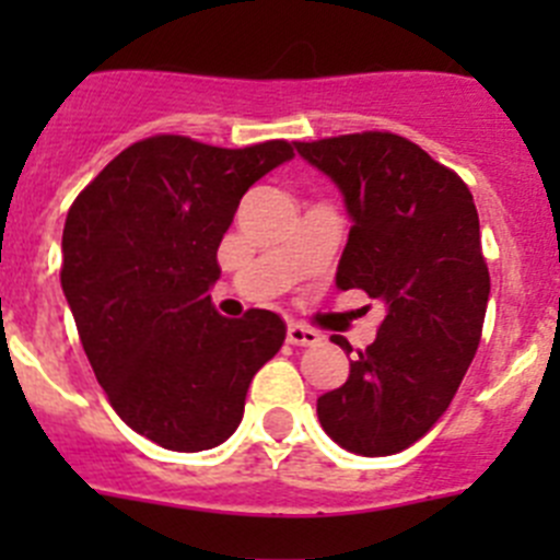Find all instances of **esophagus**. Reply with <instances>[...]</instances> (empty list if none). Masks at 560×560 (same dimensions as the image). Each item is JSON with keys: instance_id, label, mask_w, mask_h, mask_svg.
I'll use <instances>...</instances> for the list:
<instances>
[{"instance_id": "esophagus-1", "label": "esophagus", "mask_w": 560, "mask_h": 560, "mask_svg": "<svg viewBox=\"0 0 560 560\" xmlns=\"http://www.w3.org/2000/svg\"><path fill=\"white\" fill-rule=\"evenodd\" d=\"M285 339H289V345L311 348V345H319V339H323V336L316 334L314 328H305V325H300V323H291L289 330H285Z\"/></svg>"}]
</instances>
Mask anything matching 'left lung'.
<instances>
[{
  "label": "left lung",
  "mask_w": 560,
  "mask_h": 560,
  "mask_svg": "<svg viewBox=\"0 0 560 560\" xmlns=\"http://www.w3.org/2000/svg\"><path fill=\"white\" fill-rule=\"evenodd\" d=\"M350 219L336 285L387 311L341 387L316 398L325 432L364 457L404 452L446 412L482 336L491 277L471 190L398 133L294 142ZM353 350L348 339H336Z\"/></svg>",
  "instance_id": "1"
}]
</instances>
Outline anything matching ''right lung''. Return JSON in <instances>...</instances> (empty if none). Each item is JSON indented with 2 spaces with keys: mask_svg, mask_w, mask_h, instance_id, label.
Returning a JSON list of instances; mask_svg holds the SVG:
<instances>
[{
  "mask_svg": "<svg viewBox=\"0 0 560 560\" xmlns=\"http://www.w3.org/2000/svg\"><path fill=\"white\" fill-rule=\"evenodd\" d=\"M294 160L285 140L215 148L151 137L114 156L69 207L61 289L114 412L171 452L221 446L285 325L212 308L219 246L244 192Z\"/></svg>",
  "mask_w": 560,
  "mask_h": 560,
  "instance_id": "right-lung-1",
  "label": "right lung"
}]
</instances>
